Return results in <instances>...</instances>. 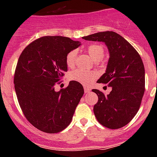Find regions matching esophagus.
I'll list each match as a JSON object with an SVG mask.
<instances>
[{"label":"esophagus","instance_id":"obj_1","mask_svg":"<svg viewBox=\"0 0 157 157\" xmlns=\"http://www.w3.org/2000/svg\"><path fill=\"white\" fill-rule=\"evenodd\" d=\"M84 91H85V93H88V92H90V90L88 87L85 86V87H84Z\"/></svg>","mask_w":157,"mask_h":157}]
</instances>
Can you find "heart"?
Wrapping results in <instances>:
<instances>
[{
  "instance_id": "obj_1",
  "label": "heart",
  "mask_w": 157,
  "mask_h": 157,
  "mask_svg": "<svg viewBox=\"0 0 157 157\" xmlns=\"http://www.w3.org/2000/svg\"><path fill=\"white\" fill-rule=\"evenodd\" d=\"M87 52L90 54L94 62H99L103 60L105 56L104 48L100 45H90L88 46ZM78 50H73L70 51L66 57V63L67 67L69 68H73L76 65V60H77ZM97 77L96 72L92 71H82V70H75L71 71L69 75V78L72 81H75L82 83V85L88 86L93 82Z\"/></svg>"
}]
</instances>
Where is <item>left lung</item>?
Here are the masks:
<instances>
[{"label": "left lung", "mask_w": 157, "mask_h": 157, "mask_svg": "<svg viewBox=\"0 0 157 157\" xmlns=\"http://www.w3.org/2000/svg\"><path fill=\"white\" fill-rule=\"evenodd\" d=\"M87 41L104 42L109 51L106 72L97 81L112 90L104 95L93 89L99 100L94 106L97 120L103 126L118 129L132 120L140 107L144 93L145 71L140 54L122 36L105 31L82 37Z\"/></svg>", "instance_id": "8db88e82"}]
</instances>
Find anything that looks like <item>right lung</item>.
<instances>
[{"mask_svg": "<svg viewBox=\"0 0 157 157\" xmlns=\"http://www.w3.org/2000/svg\"><path fill=\"white\" fill-rule=\"evenodd\" d=\"M80 45L69 37L46 36L31 42L19 57L14 75L18 103L28 121L44 132L64 130L83 95L82 84L75 81L54 90L67 71V54Z\"/></svg>", "mask_w": 157, "mask_h": 157, "instance_id": "right-lung-1", "label": "right lung"}]
</instances>
